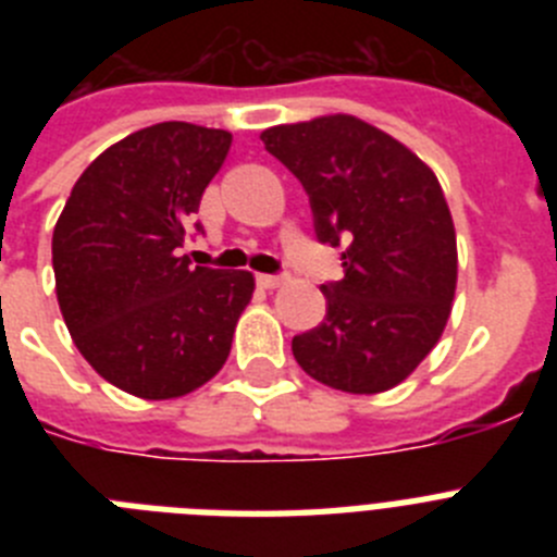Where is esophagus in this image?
I'll list each match as a JSON object with an SVG mask.
<instances>
[{
  "instance_id": "obj_1",
  "label": "esophagus",
  "mask_w": 557,
  "mask_h": 557,
  "mask_svg": "<svg viewBox=\"0 0 557 557\" xmlns=\"http://www.w3.org/2000/svg\"><path fill=\"white\" fill-rule=\"evenodd\" d=\"M256 282L262 284V287H268V289H275V287H282V284L287 282V275H284V273H262V275H256Z\"/></svg>"
}]
</instances>
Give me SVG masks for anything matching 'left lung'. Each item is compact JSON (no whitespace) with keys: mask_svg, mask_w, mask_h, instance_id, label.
<instances>
[{"mask_svg":"<svg viewBox=\"0 0 557 557\" xmlns=\"http://www.w3.org/2000/svg\"><path fill=\"white\" fill-rule=\"evenodd\" d=\"M262 141L301 181L318 243L346 245V275L321 284L326 318L293 337L298 366L334 391H391L432 351L455 298V225L435 172L346 113Z\"/></svg>","mask_w":557,"mask_h":557,"instance_id":"obj_1","label":"left lung"}]
</instances>
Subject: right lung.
<instances>
[{
  "instance_id": "right-lung-1",
  "label": "right lung",
  "mask_w": 557,
  "mask_h": 557,
  "mask_svg": "<svg viewBox=\"0 0 557 557\" xmlns=\"http://www.w3.org/2000/svg\"><path fill=\"white\" fill-rule=\"evenodd\" d=\"M231 133L161 122L86 166L52 234L63 321L88 366L139 398H178L225 366L248 270L181 253ZM195 231L203 225L195 223Z\"/></svg>"
}]
</instances>
